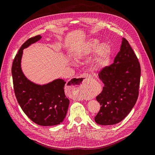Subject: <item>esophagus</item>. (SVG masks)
<instances>
[{
	"label": "esophagus",
	"instance_id": "esophagus-1",
	"mask_svg": "<svg viewBox=\"0 0 155 155\" xmlns=\"http://www.w3.org/2000/svg\"><path fill=\"white\" fill-rule=\"evenodd\" d=\"M80 78H81V79H82L81 81H78V82H79L80 83V84H79V85H76V86H77V87H75V88H81L82 87H85V85H86V84H87V82L88 81H89L90 80V79H91V76L90 74H87V73H85V74H82L81 76H80ZM78 86V87H77V86Z\"/></svg>",
	"mask_w": 155,
	"mask_h": 155
}]
</instances>
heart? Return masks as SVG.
<instances>
[{
    "instance_id": "heart-1",
    "label": "heart",
    "mask_w": 155,
    "mask_h": 155,
    "mask_svg": "<svg viewBox=\"0 0 155 155\" xmlns=\"http://www.w3.org/2000/svg\"><path fill=\"white\" fill-rule=\"evenodd\" d=\"M109 46L105 43H99L97 39H91L81 49L78 50L76 53V57L78 60H81L87 58V56L94 54H97L96 65L100 67L104 64L109 53Z\"/></svg>"
}]
</instances>
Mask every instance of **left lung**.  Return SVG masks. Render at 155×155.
Returning a JSON list of instances; mask_svg holds the SVG:
<instances>
[{"label": "left lung", "mask_w": 155, "mask_h": 155, "mask_svg": "<svg viewBox=\"0 0 155 155\" xmlns=\"http://www.w3.org/2000/svg\"><path fill=\"white\" fill-rule=\"evenodd\" d=\"M140 74L141 68L137 55L129 42L122 38L114 63L98 74L104 87L96 96L101 107L94 118L96 123L114 125L128 115L138 99Z\"/></svg>", "instance_id": "left-lung-1"}]
</instances>
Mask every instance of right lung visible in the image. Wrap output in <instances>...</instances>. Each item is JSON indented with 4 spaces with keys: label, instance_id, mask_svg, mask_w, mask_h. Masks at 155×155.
Listing matches in <instances>:
<instances>
[{
    "label": "right lung",
    "instance_id": "obj_1",
    "mask_svg": "<svg viewBox=\"0 0 155 155\" xmlns=\"http://www.w3.org/2000/svg\"><path fill=\"white\" fill-rule=\"evenodd\" d=\"M40 35L28 39L13 60L12 74L17 100L26 115L42 126L60 124L66 116L69 100L64 94L65 82L57 79L45 85H37L28 79L21 67L23 50L41 39Z\"/></svg>",
    "mask_w": 155,
    "mask_h": 155
}]
</instances>
